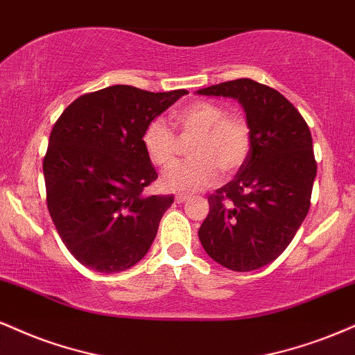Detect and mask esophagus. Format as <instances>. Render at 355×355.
<instances>
[{"mask_svg": "<svg viewBox=\"0 0 355 355\" xmlns=\"http://www.w3.org/2000/svg\"><path fill=\"white\" fill-rule=\"evenodd\" d=\"M187 200H189V196L183 195V193H178L177 196H175V202H177V203H185Z\"/></svg>", "mask_w": 355, "mask_h": 355, "instance_id": "obj_1", "label": "esophagus"}]
</instances>
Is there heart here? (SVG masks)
<instances>
[{"mask_svg":"<svg viewBox=\"0 0 355 355\" xmlns=\"http://www.w3.org/2000/svg\"><path fill=\"white\" fill-rule=\"evenodd\" d=\"M172 122L182 137H195V140L189 148L191 160L173 165L164 173V189L193 193L215 183L220 172L233 175L245 165L251 150V129L241 115L226 114L215 102L195 101L175 110ZM142 144L157 166H168L177 155V137L160 119L145 127Z\"/></svg>","mask_w":355,"mask_h":355,"instance_id":"b5f03b06","label":"heart"}]
</instances>
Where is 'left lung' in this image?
<instances>
[{
  "label": "left lung",
  "mask_w": 355,
  "mask_h": 355,
  "mask_svg": "<svg viewBox=\"0 0 355 355\" xmlns=\"http://www.w3.org/2000/svg\"><path fill=\"white\" fill-rule=\"evenodd\" d=\"M198 94L236 99L251 129L250 155L232 182L208 196L198 238L221 266L258 270L283 253L309 211L318 172L311 130L283 94L256 80H228Z\"/></svg>",
  "instance_id": "1"
}]
</instances>
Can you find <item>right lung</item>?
Wrapping results in <instances>:
<instances>
[{
	"label": "right lung",
	"instance_id": "add662e5",
	"mask_svg": "<svg viewBox=\"0 0 355 355\" xmlns=\"http://www.w3.org/2000/svg\"><path fill=\"white\" fill-rule=\"evenodd\" d=\"M185 94L110 85L78 97L55 121L42 160L46 202L80 264L119 272L147 254L173 196L142 193L159 177L142 135Z\"/></svg>",
	"mask_w": 355,
	"mask_h": 355
}]
</instances>
